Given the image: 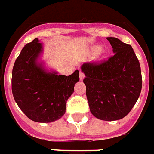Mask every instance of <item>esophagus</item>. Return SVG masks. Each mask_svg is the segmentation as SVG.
I'll list each match as a JSON object with an SVG mask.
<instances>
[{
	"label": "esophagus",
	"instance_id": "obj_1",
	"mask_svg": "<svg viewBox=\"0 0 154 154\" xmlns=\"http://www.w3.org/2000/svg\"><path fill=\"white\" fill-rule=\"evenodd\" d=\"M84 78H85V75H84V73L83 72H81V71H79V79H80V80L84 79Z\"/></svg>",
	"mask_w": 154,
	"mask_h": 154
}]
</instances>
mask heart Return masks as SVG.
Listing matches in <instances>:
<instances>
[{"mask_svg": "<svg viewBox=\"0 0 154 154\" xmlns=\"http://www.w3.org/2000/svg\"><path fill=\"white\" fill-rule=\"evenodd\" d=\"M100 50V47L99 46H96L93 48V51H94V52H98V51Z\"/></svg>", "mask_w": 154, "mask_h": 154, "instance_id": "heart-1", "label": "heart"}]
</instances>
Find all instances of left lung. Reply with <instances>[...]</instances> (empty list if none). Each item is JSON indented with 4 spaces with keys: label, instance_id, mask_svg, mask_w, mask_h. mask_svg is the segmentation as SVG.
Masks as SVG:
<instances>
[{
    "label": "left lung",
    "instance_id": "8db88e82",
    "mask_svg": "<svg viewBox=\"0 0 154 154\" xmlns=\"http://www.w3.org/2000/svg\"><path fill=\"white\" fill-rule=\"evenodd\" d=\"M114 55L108 60L85 63L86 96L91 112L103 121H116L128 115L142 90L138 59L130 44L116 38H106Z\"/></svg>",
    "mask_w": 154,
    "mask_h": 154
}]
</instances>
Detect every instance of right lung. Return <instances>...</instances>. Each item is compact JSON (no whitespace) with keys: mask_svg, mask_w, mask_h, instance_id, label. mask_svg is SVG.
Instances as JSON below:
<instances>
[{"mask_svg":"<svg viewBox=\"0 0 154 154\" xmlns=\"http://www.w3.org/2000/svg\"><path fill=\"white\" fill-rule=\"evenodd\" d=\"M42 52L38 38L24 46L13 66L11 91L15 101L29 119L52 122L65 113L67 100L79 79V70L69 76L48 72L38 62Z\"/></svg>","mask_w":154,"mask_h":154,"instance_id":"right-lung-1","label":"right lung"}]
</instances>
